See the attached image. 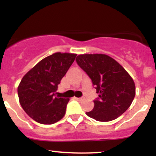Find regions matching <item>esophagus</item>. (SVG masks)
<instances>
[{
  "mask_svg": "<svg viewBox=\"0 0 156 156\" xmlns=\"http://www.w3.org/2000/svg\"><path fill=\"white\" fill-rule=\"evenodd\" d=\"M76 99L77 100V101H83V100H84V98H76Z\"/></svg>",
  "mask_w": 156,
  "mask_h": 156,
  "instance_id": "obj_1",
  "label": "esophagus"
}]
</instances>
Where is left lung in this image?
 <instances>
[{
    "label": "left lung",
    "mask_w": 156,
    "mask_h": 156,
    "mask_svg": "<svg viewBox=\"0 0 156 156\" xmlns=\"http://www.w3.org/2000/svg\"><path fill=\"white\" fill-rule=\"evenodd\" d=\"M80 67L92 80L99 98L88 117L100 122L117 119L131 105L136 94L133 78L116 60L105 54H80Z\"/></svg>",
    "instance_id": "obj_1"
}]
</instances>
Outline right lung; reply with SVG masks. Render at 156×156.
<instances>
[{
  "label": "right lung",
  "mask_w": 156,
  "mask_h": 156,
  "mask_svg": "<svg viewBox=\"0 0 156 156\" xmlns=\"http://www.w3.org/2000/svg\"><path fill=\"white\" fill-rule=\"evenodd\" d=\"M76 55L57 52L41 60L23 76L17 88L19 101L34 121L51 125L63 118L69 99L56 98L54 92Z\"/></svg>",
  "instance_id": "obj_1"
}]
</instances>
